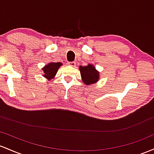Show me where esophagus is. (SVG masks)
Segmentation results:
<instances>
[{
    "instance_id": "esophagus-1",
    "label": "esophagus",
    "mask_w": 154,
    "mask_h": 154,
    "mask_svg": "<svg viewBox=\"0 0 154 154\" xmlns=\"http://www.w3.org/2000/svg\"><path fill=\"white\" fill-rule=\"evenodd\" d=\"M68 65H70V66L75 67V62H69V63H68Z\"/></svg>"
}]
</instances>
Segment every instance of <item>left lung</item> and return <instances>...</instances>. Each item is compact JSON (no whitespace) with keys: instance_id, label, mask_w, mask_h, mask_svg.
<instances>
[{"instance_id":"1","label":"left lung","mask_w":154,"mask_h":154,"mask_svg":"<svg viewBox=\"0 0 154 154\" xmlns=\"http://www.w3.org/2000/svg\"><path fill=\"white\" fill-rule=\"evenodd\" d=\"M79 70H80L83 82L86 85L95 84L99 80L100 72L91 64H89L86 66H80Z\"/></svg>"}]
</instances>
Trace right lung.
<instances>
[{
	"mask_svg": "<svg viewBox=\"0 0 154 154\" xmlns=\"http://www.w3.org/2000/svg\"><path fill=\"white\" fill-rule=\"evenodd\" d=\"M63 65L61 63H50L48 65H45L44 68H42L43 71H44V74L43 75L47 79H53L57 72L58 69L60 67Z\"/></svg>",
	"mask_w": 154,
	"mask_h": 154,
	"instance_id": "obj_1",
	"label": "right lung"
}]
</instances>
